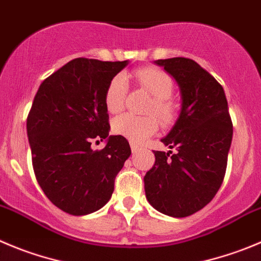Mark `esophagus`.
Segmentation results:
<instances>
[{
  "mask_svg": "<svg viewBox=\"0 0 261 261\" xmlns=\"http://www.w3.org/2000/svg\"><path fill=\"white\" fill-rule=\"evenodd\" d=\"M130 148H132V152L136 153L138 150H140V146L136 145V143H130Z\"/></svg>",
  "mask_w": 261,
  "mask_h": 261,
  "instance_id": "obj_1",
  "label": "esophagus"
}]
</instances>
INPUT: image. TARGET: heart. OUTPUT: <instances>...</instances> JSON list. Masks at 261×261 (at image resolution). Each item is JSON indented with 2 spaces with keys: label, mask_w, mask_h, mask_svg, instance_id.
I'll return each mask as SVG.
<instances>
[{
  "label": "heart",
  "mask_w": 261,
  "mask_h": 261,
  "mask_svg": "<svg viewBox=\"0 0 261 261\" xmlns=\"http://www.w3.org/2000/svg\"><path fill=\"white\" fill-rule=\"evenodd\" d=\"M138 83L152 96V101L146 108V116L123 114L114 119L113 132L132 142L141 143L158 130V119L163 125H169L177 116L175 103L170 100L174 92V81L168 73L159 68L138 69L135 73ZM126 97V79L118 74L108 84L105 92V106L109 113H120ZM155 115L156 117L153 116Z\"/></svg>",
  "instance_id": "b5f03b06"
}]
</instances>
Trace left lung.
Listing matches in <instances>:
<instances>
[{
    "instance_id": "1",
    "label": "left lung",
    "mask_w": 261,
    "mask_h": 261,
    "mask_svg": "<svg viewBox=\"0 0 261 261\" xmlns=\"http://www.w3.org/2000/svg\"><path fill=\"white\" fill-rule=\"evenodd\" d=\"M180 87L178 120L161 140L175 152L153 151L145 192L158 212L185 218L205 207L222 186L227 169L233 124L225 93L217 79L187 58L155 61Z\"/></svg>"
}]
</instances>
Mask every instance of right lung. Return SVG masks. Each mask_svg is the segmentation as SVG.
<instances>
[{
  "label": "right lung",
  "mask_w": 261,
  "mask_h": 261,
  "mask_svg": "<svg viewBox=\"0 0 261 261\" xmlns=\"http://www.w3.org/2000/svg\"><path fill=\"white\" fill-rule=\"evenodd\" d=\"M126 61L78 58L44 79L27 118L37 182L49 201L71 215L105 205L130 155L126 138L109 136L105 92ZM108 139L102 150L92 142Z\"/></svg>",
  "instance_id": "1"
}]
</instances>
